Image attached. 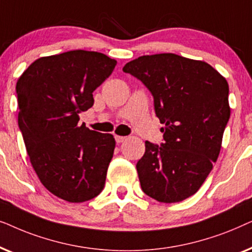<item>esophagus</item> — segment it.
I'll use <instances>...</instances> for the list:
<instances>
[{
  "instance_id": "esophagus-1",
  "label": "esophagus",
  "mask_w": 252,
  "mask_h": 252,
  "mask_svg": "<svg viewBox=\"0 0 252 252\" xmlns=\"http://www.w3.org/2000/svg\"><path fill=\"white\" fill-rule=\"evenodd\" d=\"M115 139H116V142H117V143H123V142H125V141L127 140V137H126V136L116 135V136H115Z\"/></svg>"
}]
</instances>
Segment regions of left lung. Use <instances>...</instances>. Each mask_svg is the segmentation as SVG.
Segmentation results:
<instances>
[{"label": "left lung", "mask_w": 252, "mask_h": 252, "mask_svg": "<svg viewBox=\"0 0 252 252\" xmlns=\"http://www.w3.org/2000/svg\"><path fill=\"white\" fill-rule=\"evenodd\" d=\"M123 71L154 96L164 124V143L146 141L136 170L142 190L161 203H177L201 188L221 149L230 116L227 80L211 65L175 54L130 61Z\"/></svg>", "instance_id": "obj_1"}]
</instances>
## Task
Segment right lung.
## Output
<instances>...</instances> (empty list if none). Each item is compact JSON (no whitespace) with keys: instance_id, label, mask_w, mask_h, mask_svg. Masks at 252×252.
I'll return each mask as SVG.
<instances>
[{"instance_id":"add662e5","label":"right lung","mask_w":252,"mask_h":252,"mask_svg":"<svg viewBox=\"0 0 252 252\" xmlns=\"http://www.w3.org/2000/svg\"><path fill=\"white\" fill-rule=\"evenodd\" d=\"M116 65L104 54L71 50L39 58L17 81L18 125L31 164L41 184L64 201H89L104 188L115 137L78 123Z\"/></svg>"}]
</instances>
